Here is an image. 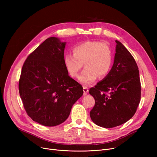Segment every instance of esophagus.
Instances as JSON below:
<instances>
[{"instance_id": "1", "label": "esophagus", "mask_w": 157, "mask_h": 157, "mask_svg": "<svg viewBox=\"0 0 157 157\" xmlns=\"http://www.w3.org/2000/svg\"><path fill=\"white\" fill-rule=\"evenodd\" d=\"M83 91H84V96H86V95L88 94L89 90L88 88L86 86H83Z\"/></svg>"}]
</instances>
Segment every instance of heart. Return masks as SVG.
Masks as SVG:
<instances>
[{
    "instance_id": "b5f03b06",
    "label": "heart",
    "mask_w": 157,
    "mask_h": 157,
    "mask_svg": "<svg viewBox=\"0 0 157 157\" xmlns=\"http://www.w3.org/2000/svg\"><path fill=\"white\" fill-rule=\"evenodd\" d=\"M73 54H66L63 62L66 70L72 77H77L83 66L85 69L79 76L83 84L93 83L99 77H106L111 69L113 54L106 43L99 41H86L75 46Z\"/></svg>"
}]
</instances>
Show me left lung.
Here are the masks:
<instances>
[{
  "label": "left lung",
  "mask_w": 157,
  "mask_h": 157,
  "mask_svg": "<svg viewBox=\"0 0 157 157\" xmlns=\"http://www.w3.org/2000/svg\"><path fill=\"white\" fill-rule=\"evenodd\" d=\"M115 42L116 53L111 71L89 90L95 99L90 118L96 125L105 128L129 121L136 112L141 99L138 67L125 46L119 41Z\"/></svg>",
  "instance_id": "8db88e82"
}]
</instances>
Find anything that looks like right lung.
<instances>
[{
	"label": "right lung",
	"mask_w": 157,
	"mask_h": 157,
	"mask_svg": "<svg viewBox=\"0 0 157 157\" xmlns=\"http://www.w3.org/2000/svg\"><path fill=\"white\" fill-rule=\"evenodd\" d=\"M65 42L45 40L27 57L19 81L25 111L33 121L55 126L66 121L83 88L71 78L63 62Z\"/></svg>",
	"instance_id": "obj_1"
}]
</instances>
